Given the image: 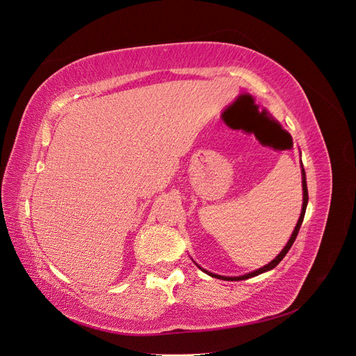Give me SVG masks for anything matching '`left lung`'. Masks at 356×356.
<instances>
[{"instance_id": "obj_1", "label": "left lung", "mask_w": 356, "mask_h": 356, "mask_svg": "<svg viewBox=\"0 0 356 356\" xmlns=\"http://www.w3.org/2000/svg\"><path fill=\"white\" fill-rule=\"evenodd\" d=\"M301 177H303V181H301V182H303V207H301V213H300V218H298V221H297V225H296V229H294L293 234H291V238H289L288 243L285 245V248H284V250L281 251V254H279V255L275 258V260H272L270 263L266 264L264 267L258 268V270H254V272L248 273V275H243V276H236V277H227V276L213 275V273H211V272H208V270H204V268H202V267L199 266L200 270H203L204 273L209 275V276H212V277H218V279H222V281H243V279H248V277H254V276L260 275V273H264V272H267V270H272V268H275V267H276L279 263H281V261H282V258H284V257L286 255V252L289 251V248L293 246V243H294V241H296V238H297V234H298V230H300V227H301V222H303L305 213H306V207H307L309 195H307V184H306V172H305V169H303V165H301Z\"/></svg>"}]
</instances>
